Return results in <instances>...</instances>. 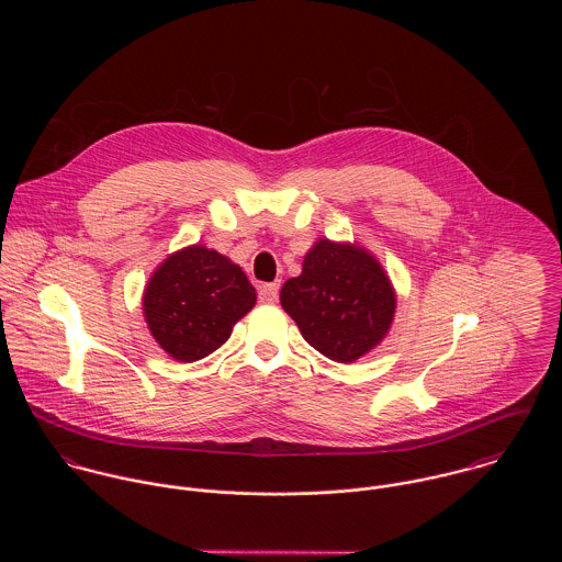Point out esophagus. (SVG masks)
Segmentation results:
<instances>
[{"mask_svg": "<svg viewBox=\"0 0 562 562\" xmlns=\"http://www.w3.org/2000/svg\"><path fill=\"white\" fill-rule=\"evenodd\" d=\"M279 288H281L279 281H274V283H263V285L259 288V301H261V303H274L277 296H279Z\"/></svg>", "mask_w": 562, "mask_h": 562, "instance_id": "1", "label": "esophagus"}]
</instances>
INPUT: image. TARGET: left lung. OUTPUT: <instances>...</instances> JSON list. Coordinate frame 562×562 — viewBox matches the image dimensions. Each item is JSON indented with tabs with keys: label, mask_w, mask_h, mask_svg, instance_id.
Segmentation results:
<instances>
[{
	"label": "left lung",
	"mask_w": 562,
	"mask_h": 562,
	"mask_svg": "<svg viewBox=\"0 0 562 562\" xmlns=\"http://www.w3.org/2000/svg\"><path fill=\"white\" fill-rule=\"evenodd\" d=\"M281 307L324 357L352 363L376 348L396 314V292L379 259L348 241L321 238L303 272L281 288Z\"/></svg>",
	"instance_id": "1"
}]
</instances>
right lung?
Instances as JSON below:
<instances>
[{
  "mask_svg": "<svg viewBox=\"0 0 562 562\" xmlns=\"http://www.w3.org/2000/svg\"><path fill=\"white\" fill-rule=\"evenodd\" d=\"M255 301V288L238 263L192 244L166 257L151 274L143 312L161 350L192 363L221 348Z\"/></svg>",
  "mask_w": 562,
  "mask_h": 562,
  "instance_id": "obj_1",
  "label": "right lung"
}]
</instances>
